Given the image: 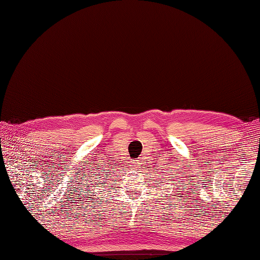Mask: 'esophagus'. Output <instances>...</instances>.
I'll return each mask as SVG.
<instances>
[{
	"label": "esophagus",
	"instance_id": "esophagus-1",
	"mask_svg": "<svg viewBox=\"0 0 260 260\" xmlns=\"http://www.w3.org/2000/svg\"><path fill=\"white\" fill-rule=\"evenodd\" d=\"M140 165H141V162H140V160H139V159H135V160H133V166H134V169H135V170H136V169H139Z\"/></svg>",
	"mask_w": 260,
	"mask_h": 260
}]
</instances>
